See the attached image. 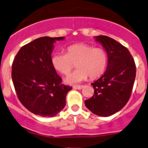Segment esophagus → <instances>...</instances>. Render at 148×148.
<instances>
[{"label": "esophagus", "mask_w": 148, "mask_h": 148, "mask_svg": "<svg viewBox=\"0 0 148 148\" xmlns=\"http://www.w3.org/2000/svg\"><path fill=\"white\" fill-rule=\"evenodd\" d=\"M83 87H84V86L82 85H74V87H73V88L75 89V90H82Z\"/></svg>", "instance_id": "34e87169"}]
</instances>
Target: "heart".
Returning <instances> with one entry per match:
<instances>
[{"mask_svg":"<svg viewBox=\"0 0 148 148\" xmlns=\"http://www.w3.org/2000/svg\"><path fill=\"white\" fill-rule=\"evenodd\" d=\"M52 66L56 71L68 74L74 67L77 69L65 78L67 84H74L100 77L106 70L108 56L101 48H93L84 43H77L67 48V53H56L51 58Z\"/></svg>","mask_w":148,"mask_h":148,"instance_id":"b5f03b06","label":"heart"}]
</instances>
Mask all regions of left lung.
Instances as JSON below:
<instances>
[{
  "instance_id": "8db88e82",
  "label": "left lung",
  "mask_w": 148,
  "mask_h": 148,
  "mask_svg": "<svg viewBox=\"0 0 148 148\" xmlns=\"http://www.w3.org/2000/svg\"><path fill=\"white\" fill-rule=\"evenodd\" d=\"M94 38L106 51L108 66L104 74L91 84L94 95L84 104L94 114L106 117L119 111L128 102L136 66L130 51L119 42L105 35Z\"/></svg>"
}]
</instances>
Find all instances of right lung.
<instances>
[{"mask_svg":"<svg viewBox=\"0 0 148 148\" xmlns=\"http://www.w3.org/2000/svg\"><path fill=\"white\" fill-rule=\"evenodd\" d=\"M64 37H42L23 46L12 64V80L18 100L30 112L53 117L66 106V95L72 89L62 84L51 63L56 41Z\"/></svg>","mask_w":148,"mask_h":148,"instance_id":"1","label":"right lung"}]
</instances>
